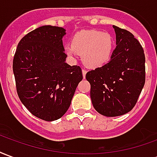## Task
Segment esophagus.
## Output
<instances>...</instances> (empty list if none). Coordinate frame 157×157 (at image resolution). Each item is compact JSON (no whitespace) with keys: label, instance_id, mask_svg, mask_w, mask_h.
I'll list each match as a JSON object with an SVG mask.
<instances>
[{"label":"esophagus","instance_id":"esophagus-1","mask_svg":"<svg viewBox=\"0 0 157 157\" xmlns=\"http://www.w3.org/2000/svg\"><path fill=\"white\" fill-rule=\"evenodd\" d=\"M86 70H82V75H83V78H85L86 77Z\"/></svg>","mask_w":157,"mask_h":157}]
</instances>
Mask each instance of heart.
I'll return each instance as SVG.
<instances>
[{
    "instance_id": "heart-1",
    "label": "heart",
    "mask_w": 157,
    "mask_h": 157,
    "mask_svg": "<svg viewBox=\"0 0 157 157\" xmlns=\"http://www.w3.org/2000/svg\"><path fill=\"white\" fill-rule=\"evenodd\" d=\"M112 37L108 33L99 31H82L76 33L71 41V46H66V55L74 58L76 54L82 55L84 65L91 69L102 67L112 55Z\"/></svg>"
}]
</instances>
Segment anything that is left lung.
Masks as SVG:
<instances>
[{"instance_id": "1", "label": "left lung", "mask_w": 157, "mask_h": 157, "mask_svg": "<svg viewBox=\"0 0 157 157\" xmlns=\"http://www.w3.org/2000/svg\"><path fill=\"white\" fill-rule=\"evenodd\" d=\"M116 48L102 67L90 71L86 79L97 112L106 117L124 115L137 102L145 82V54L131 33L113 26Z\"/></svg>"}]
</instances>
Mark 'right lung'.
<instances>
[{
	"label": "right lung",
	"instance_id": "obj_1",
	"mask_svg": "<svg viewBox=\"0 0 157 157\" xmlns=\"http://www.w3.org/2000/svg\"><path fill=\"white\" fill-rule=\"evenodd\" d=\"M65 29L42 26L18 43L13 59L17 92L33 115L45 121L60 118L68 110L82 69L65 63L62 39Z\"/></svg>",
	"mask_w": 157,
	"mask_h": 157
}]
</instances>
